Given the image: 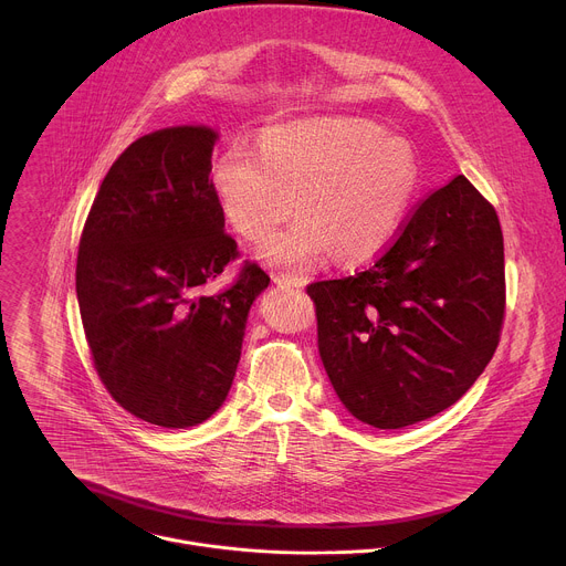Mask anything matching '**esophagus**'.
Returning <instances> with one entry per match:
<instances>
[{"instance_id": "34e87169", "label": "esophagus", "mask_w": 566, "mask_h": 566, "mask_svg": "<svg viewBox=\"0 0 566 566\" xmlns=\"http://www.w3.org/2000/svg\"><path fill=\"white\" fill-rule=\"evenodd\" d=\"M273 282L282 289H304L306 286V280L304 277H295V275H284V273H277L273 277Z\"/></svg>"}]
</instances>
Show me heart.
Listing matches in <instances>:
<instances>
[{
    "label": "heart",
    "instance_id": "heart-1",
    "mask_svg": "<svg viewBox=\"0 0 566 566\" xmlns=\"http://www.w3.org/2000/svg\"><path fill=\"white\" fill-rule=\"evenodd\" d=\"M411 146L353 119H302L269 128L255 146H229L211 168L224 220L244 240L266 238L291 209L297 218L264 240L258 258L304 271L335 255L357 264L382 253L418 191Z\"/></svg>",
    "mask_w": 566,
    "mask_h": 566
}]
</instances>
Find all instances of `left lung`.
I'll return each instance as SVG.
<instances>
[{
    "instance_id": "1",
    "label": "left lung",
    "mask_w": 566,
    "mask_h": 566,
    "mask_svg": "<svg viewBox=\"0 0 566 566\" xmlns=\"http://www.w3.org/2000/svg\"><path fill=\"white\" fill-rule=\"evenodd\" d=\"M317 348L359 422L402 429L455 405L491 361L504 317V244L493 207L453 177L370 269L315 282Z\"/></svg>"
}]
</instances>
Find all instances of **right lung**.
<instances>
[{
    "label": "right lung",
    "mask_w": 566,
    "mask_h": 566,
    "mask_svg": "<svg viewBox=\"0 0 566 566\" xmlns=\"http://www.w3.org/2000/svg\"><path fill=\"white\" fill-rule=\"evenodd\" d=\"M218 130L184 124L135 139L106 172L77 255V302L95 368L135 418L164 429L209 420L227 400L249 311L271 277L235 260L211 181Z\"/></svg>",
    "instance_id": "right-lung-1"
}]
</instances>
